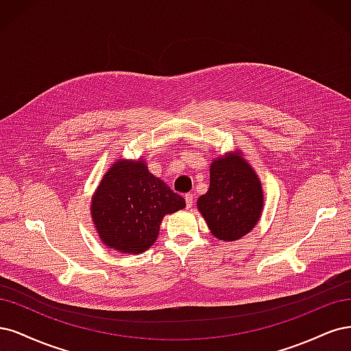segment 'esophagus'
<instances>
[{"label": "esophagus", "mask_w": 351, "mask_h": 351, "mask_svg": "<svg viewBox=\"0 0 351 351\" xmlns=\"http://www.w3.org/2000/svg\"><path fill=\"white\" fill-rule=\"evenodd\" d=\"M185 202H186V208H191L192 206H194V195H192L191 192L185 195Z\"/></svg>", "instance_id": "obj_1"}]
</instances>
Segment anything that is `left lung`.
Masks as SVG:
<instances>
[{
	"mask_svg": "<svg viewBox=\"0 0 351 351\" xmlns=\"http://www.w3.org/2000/svg\"><path fill=\"white\" fill-rule=\"evenodd\" d=\"M197 206L217 239L236 241L251 232L261 217L263 188L241 156H226L213 162L210 188Z\"/></svg>",
	"mask_w": 351,
	"mask_h": 351,
	"instance_id": "8db88e82",
	"label": "left lung"
}]
</instances>
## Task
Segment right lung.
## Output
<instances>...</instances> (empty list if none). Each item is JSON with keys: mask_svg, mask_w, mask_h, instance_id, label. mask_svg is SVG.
I'll list each match as a JSON object with an SVG mask.
<instances>
[{"mask_svg": "<svg viewBox=\"0 0 351 351\" xmlns=\"http://www.w3.org/2000/svg\"><path fill=\"white\" fill-rule=\"evenodd\" d=\"M184 207V197L153 176L143 162L118 160L96 191L92 217L106 246L141 254L156 242L165 214Z\"/></svg>", "mask_w": 351, "mask_h": 351, "instance_id": "obj_1", "label": "right lung"}]
</instances>
